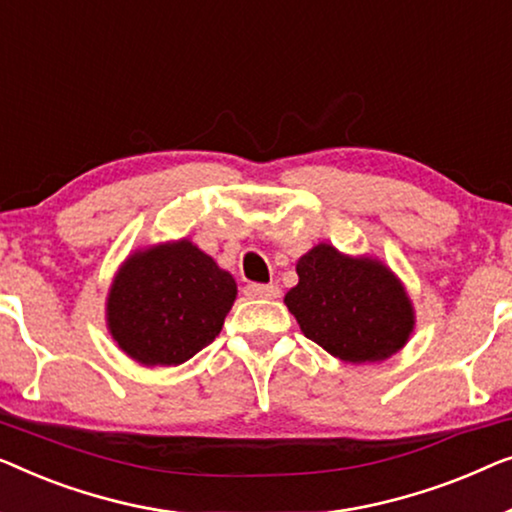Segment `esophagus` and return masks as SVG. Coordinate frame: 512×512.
<instances>
[{"mask_svg":"<svg viewBox=\"0 0 512 512\" xmlns=\"http://www.w3.org/2000/svg\"><path fill=\"white\" fill-rule=\"evenodd\" d=\"M246 297L250 299H276L278 297V285H259V283H250L246 285Z\"/></svg>","mask_w":512,"mask_h":512,"instance_id":"esophagus-1","label":"esophagus"}]
</instances>
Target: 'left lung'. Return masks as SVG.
Instances as JSON below:
<instances>
[{"instance_id":"left-lung-1","label":"left lung","mask_w":512,"mask_h":512,"mask_svg":"<svg viewBox=\"0 0 512 512\" xmlns=\"http://www.w3.org/2000/svg\"><path fill=\"white\" fill-rule=\"evenodd\" d=\"M297 276L285 306L304 336L331 357L350 364L383 362L413 334V301L378 257L343 255L331 243H318L299 257Z\"/></svg>"}]
</instances>
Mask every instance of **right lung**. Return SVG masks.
Returning <instances> with one entry per match:
<instances>
[{"label":"right lung","instance_id":"right-lung-1","mask_svg":"<svg viewBox=\"0 0 512 512\" xmlns=\"http://www.w3.org/2000/svg\"><path fill=\"white\" fill-rule=\"evenodd\" d=\"M236 280L190 239L129 255L106 297V327L143 366H178L220 334Z\"/></svg>","mask_w":512,"mask_h":512}]
</instances>
